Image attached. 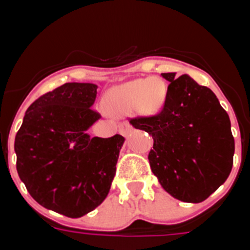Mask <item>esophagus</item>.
<instances>
[{
    "instance_id": "obj_1",
    "label": "esophagus",
    "mask_w": 250,
    "mask_h": 250,
    "mask_svg": "<svg viewBox=\"0 0 250 250\" xmlns=\"http://www.w3.org/2000/svg\"><path fill=\"white\" fill-rule=\"evenodd\" d=\"M132 131V129H131V126H130L129 124H126V123H124V124H121L120 126H119V132H120L121 135L123 136H125V138H126L127 135H129L130 132Z\"/></svg>"
}]
</instances>
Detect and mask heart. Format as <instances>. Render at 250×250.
I'll use <instances>...</instances> for the list:
<instances>
[{
	"label": "heart",
	"mask_w": 250,
	"mask_h": 250,
	"mask_svg": "<svg viewBox=\"0 0 250 250\" xmlns=\"http://www.w3.org/2000/svg\"><path fill=\"white\" fill-rule=\"evenodd\" d=\"M165 99L167 86L161 79H136L110 90L105 105L112 115H126L134 110L143 115H154L163 109Z\"/></svg>",
	"instance_id": "heart-1"
}]
</instances>
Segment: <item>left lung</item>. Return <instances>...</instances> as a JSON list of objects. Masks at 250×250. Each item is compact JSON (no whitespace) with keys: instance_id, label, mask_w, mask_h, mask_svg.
<instances>
[{"instance_id":"obj_1","label":"left lung","mask_w":250,"mask_h":250,"mask_svg":"<svg viewBox=\"0 0 250 250\" xmlns=\"http://www.w3.org/2000/svg\"><path fill=\"white\" fill-rule=\"evenodd\" d=\"M161 74L169 81L160 114L130 120L154 139L151 171L167 193L185 203L204 202L233 167L230 120L215 94L189 75Z\"/></svg>"}]
</instances>
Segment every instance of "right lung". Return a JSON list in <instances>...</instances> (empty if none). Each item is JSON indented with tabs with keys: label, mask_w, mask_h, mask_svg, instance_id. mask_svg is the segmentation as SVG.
Listing matches in <instances>:
<instances>
[{
	"label": "right lung",
	"mask_w": 250,
	"mask_h": 250,
	"mask_svg": "<svg viewBox=\"0 0 250 250\" xmlns=\"http://www.w3.org/2000/svg\"><path fill=\"white\" fill-rule=\"evenodd\" d=\"M98 85L67 83L30 105L15 138L17 173L48 210L80 218L105 200L116 173L121 135L87 130L101 118L91 109Z\"/></svg>",
	"instance_id": "obj_1"
}]
</instances>
